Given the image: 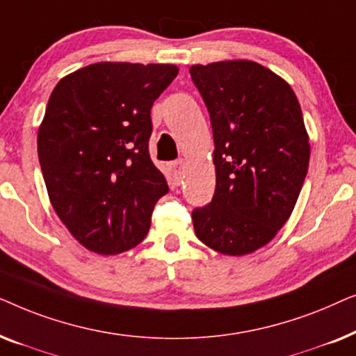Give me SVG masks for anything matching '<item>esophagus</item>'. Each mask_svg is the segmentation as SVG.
Masks as SVG:
<instances>
[{
    "instance_id": "1",
    "label": "esophagus",
    "mask_w": 356,
    "mask_h": 356,
    "mask_svg": "<svg viewBox=\"0 0 356 356\" xmlns=\"http://www.w3.org/2000/svg\"><path fill=\"white\" fill-rule=\"evenodd\" d=\"M170 172H172L175 181H179L183 178V172H184V160H175V162L170 163Z\"/></svg>"
}]
</instances>
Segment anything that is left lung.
I'll return each mask as SVG.
<instances>
[{"instance_id": "obj_1", "label": "left lung", "mask_w": 356, "mask_h": 356, "mask_svg": "<svg viewBox=\"0 0 356 356\" xmlns=\"http://www.w3.org/2000/svg\"><path fill=\"white\" fill-rule=\"evenodd\" d=\"M211 116L216 193L193 211L196 236L222 254L259 250L289 220L309 163L295 92L254 61L189 67Z\"/></svg>"}]
</instances>
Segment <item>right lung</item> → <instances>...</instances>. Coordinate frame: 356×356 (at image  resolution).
Masks as SVG:
<instances>
[{
    "label": "right lung",
    "mask_w": 356,
    "mask_h": 356,
    "mask_svg": "<svg viewBox=\"0 0 356 356\" xmlns=\"http://www.w3.org/2000/svg\"><path fill=\"white\" fill-rule=\"evenodd\" d=\"M175 65L95 63L63 77L38 128V160L51 206L97 254H118L147 235L167 179L149 155L150 108Z\"/></svg>",
    "instance_id": "add662e5"
}]
</instances>
